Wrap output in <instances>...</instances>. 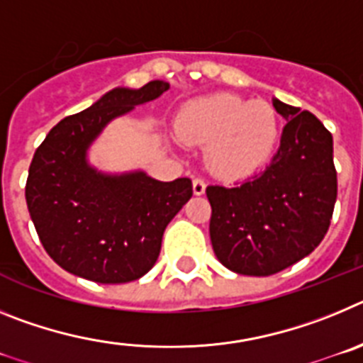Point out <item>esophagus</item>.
<instances>
[{
	"instance_id": "34e87169",
	"label": "esophagus",
	"mask_w": 363,
	"mask_h": 363,
	"mask_svg": "<svg viewBox=\"0 0 363 363\" xmlns=\"http://www.w3.org/2000/svg\"><path fill=\"white\" fill-rule=\"evenodd\" d=\"M192 191H194V194H196V196L203 194V192H205V182H203V179H201V178L192 179Z\"/></svg>"
}]
</instances>
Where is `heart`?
Returning a JSON list of instances; mask_svg holds the SVG:
<instances>
[{
    "label": "heart",
    "mask_w": 363,
    "mask_h": 363,
    "mask_svg": "<svg viewBox=\"0 0 363 363\" xmlns=\"http://www.w3.org/2000/svg\"><path fill=\"white\" fill-rule=\"evenodd\" d=\"M176 133L187 143H207V167L221 178L236 179L272 158L280 142V118L267 101L211 94L179 111Z\"/></svg>",
    "instance_id": "1"
}]
</instances>
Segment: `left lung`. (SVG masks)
<instances>
[{
	"mask_svg": "<svg viewBox=\"0 0 363 363\" xmlns=\"http://www.w3.org/2000/svg\"><path fill=\"white\" fill-rule=\"evenodd\" d=\"M272 105L287 123L267 169L205 191L214 255L247 277H271L311 255L331 225L338 192L331 133L309 111Z\"/></svg>",
	"mask_w": 363,
	"mask_h": 363,
	"instance_id": "left-lung-1",
	"label": "left lung"
}]
</instances>
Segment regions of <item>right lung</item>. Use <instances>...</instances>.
Listing matches in <instances>:
<instances>
[{"label":"right lung","mask_w":363,"mask_h":363,"mask_svg":"<svg viewBox=\"0 0 363 363\" xmlns=\"http://www.w3.org/2000/svg\"><path fill=\"white\" fill-rule=\"evenodd\" d=\"M169 91V83L114 89L54 125L34 152L25 198L41 245L65 271L98 284H125L152 269L169 221L192 196L189 178L158 182L145 172L107 176L85 160L112 118Z\"/></svg>","instance_id":"1"}]
</instances>
